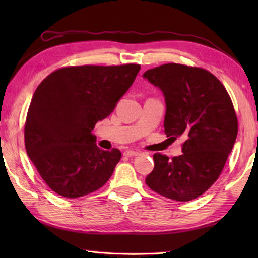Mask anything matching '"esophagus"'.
Segmentation results:
<instances>
[{"label":"esophagus","instance_id":"obj_1","mask_svg":"<svg viewBox=\"0 0 258 258\" xmlns=\"http://www.w3.org/2000/svg\"><path fill=\"white\" fill-rule=\"evenodd\" d=\"M139 154H140V151H135V150H126V151H124V156H126V157L138 156Z\"/></svg>","mask_w":258,"mask_h":258}]
</instances>
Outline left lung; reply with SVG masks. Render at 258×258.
I'll list each match as a JSON object with an SVG mask.
<instances>
[{
  "mask_svg": "<svg viewBox=\"0 0 258 258\" xmlns=\"http://www.w3.org/2000/svg\"><path fill=\"white\" fill-rule=\"evenodd\" d=\"M143 77L165 95L166 135L185 139L181 156L154 155L147 185L176 202L196 199L221 175L237 139L232 100L218 78L204 68L165 63Z\"/></svg>",
  "mask_w": 258,
  "mask_h": 258,
  "instance_id": "obj_1",
  "label": "left lung"
}]
</instances>
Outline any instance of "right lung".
Here are the masks:
<instances>
[{"instance_id": "obj_1", "label": "right lung", "mask_w": 258, "mask_h": 258, "mask_svg": "<svg viewBox=\"0 0 258 258\" xmlns=\"http://www.w3.org/2000/svg\"><path fill=\"white\" fill-rule=\"evenodd\" d=\"M141 66H69L41 82L25 123L27 155L47 186L78 198L106 184L121 154L95 145L92 130L110 115Z\"/></svg>"}]
</instances>
